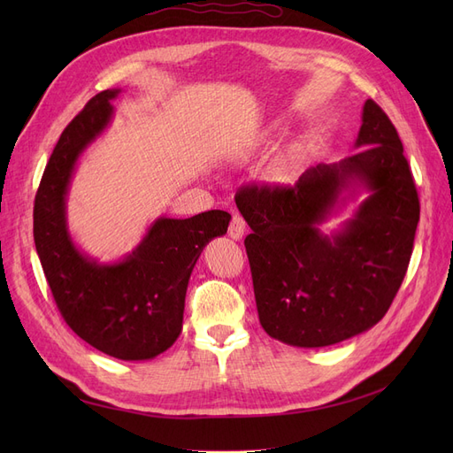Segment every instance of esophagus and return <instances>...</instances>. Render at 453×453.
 <instances>
[{
	"mask_svg": "<svg viewBox=\"0 0 453 453\" xmlns=\"http://www.w3.org/2000/svg\"><path fill=\"white\" fill-rule=\"evenodd\" d=\"M245 228H248V226H245L243 217L234 213V217H232V221H230V226H228V236L232 240H242L243 234H245Z\"/></svg>",
	"mask_w": 453,
	"mask_h": 453,
	"instance_id": "1",
	"label": "esophagus"
}]
</instances>
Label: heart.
Instances as JSON below:
<instances>
[{"label":"heart","instance_id":"1","mask_svg":"<svg viewBox=\"0 0 453 453\" xmlns=\"http://www.w3.org/2000/svg\"><path fill=\"white\" fill-rule=\"evenodd\" d=\"M270 135H272V128L258 130L236 150L234 157H232V160L248 162L270 142ZM300 162H303V149H300L298 145H289L287 149H283L281 153L276 158H273L272 164H270L272 180H276V181L293 180V177L298 172V168H300Z\"/></svg>","mask_w":453,"mask_h":453}]
</instances>
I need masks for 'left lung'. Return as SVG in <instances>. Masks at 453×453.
I'll return each instance as SVG.
<instances>
[{
  "label": "left lung",
  "instance_id": "left-lung-1",
  "mask_svg": "<svg viewBox=\"0 0 453 453\" xmlns=\"http://www.w3.org/2000/svg\"><path fill=\"white\" fill-rule=\"evenodd\" d=\"M351 157L306 170L295 187H245L236 205L258 321L283 344L325 348L372 328L399 291L419 221L403 143L372 100ZM365 194L354 217L322 223Z\"/></svg>",
  "mask_w": 453,
  "mask_h": 453
}]
</instances>
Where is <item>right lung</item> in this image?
I'll return each mask as SVG.
<instances>
[{
  "mask_svg": "<svg viewBox=\"0 0 453 453\" xmlns=\"http://www.w3.org/2000/svg\"><path fill=\"white\" fill-rule=\"evenodd\" d=\"M109 88L62 132L35 195L34 240L57 306L72 331L120 361H147L166 351L183 326L185 295L200 253L226 234L221 210L188 219L158 217L132 253L111 263L79 250L67 226V193L79 158L111 125Z\"/></svg>",
  "mask_w": 453,
  "mask_h": 453,
  "instance_id": "add662e5",
  "label": "right lung"
}]
</instances>
